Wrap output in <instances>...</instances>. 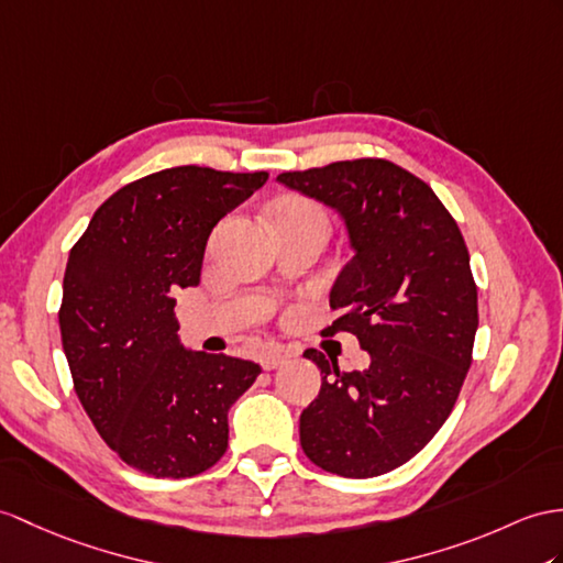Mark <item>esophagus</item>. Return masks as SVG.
<instances>
[{"mask_svg":"<svg viewBox=\"0 0 563 563\" xmlns=\"http://www.w3.org/2000/svg\"><path fill=\"white\" fill-rule=\"evenodd\" d=\"M291 355L294 353L289 349L274 346V349H267L263 355H260V363H263L265 369H274V367H279V365H284L286 361H289Z\"/></svg>","mask_w":563,"mask_h":563,"instance_id":"esophagus-1","label":"esophagus"}]
</instances>
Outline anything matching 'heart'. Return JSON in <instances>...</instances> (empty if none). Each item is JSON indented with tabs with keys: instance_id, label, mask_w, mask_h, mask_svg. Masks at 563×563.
<instances>
[{
	"instance_id": "1",
	"label": "heart",
	"mask_w": 563,
	"mask_h": 563,
	"mask_svg": "<svg viewBox=\"0 0 563 563\" xmlns=\"http://www.w3.org/2000/svg\"><path fill=\"white\" fill-rule=\"evenodd\" d=\"M269 219L277 229L306 227V229H318L324 236L329 231L327 210L318 200L306 198V196H286V198L274 200L269 205Z\"/></svg>"
}]
</instances>
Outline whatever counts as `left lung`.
<instances>
[{
	"label": "left lung",
	"mask_w": 563,
	"mask_h": 563,
	"mask_svg": "<svg viewBox=\"0 0 563 563\" xmlns=\"http://www.w3.org/2000/svg\"><path fill=\"white\" fill-rule=\"evenodd\" d=\"M277 181L344 217L355 255L329 294L339 318L322 334L351 332L369 353L361 373L303 353L322 387L300 413V446L341 477L389 473L442 428L473 363L477 286L463 234L422 178L382 157Z\"/></svg>",
	"instance_id": "left-lung-1"
}]
</instances>
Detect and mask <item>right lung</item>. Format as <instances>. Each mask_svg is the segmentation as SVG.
Here are the masks:
<instances>
[{
  "label": "right lung",
  "mask_w": 563,
  "mask_h": 563,
  "mask_svg": "<svg viewBox=\"0 0 563 563\" xmlns=\"http://www.w3.org/2000/svg\"><path fill=\"white\" fill-rule=\"evenodd\" d=\"M267 178L198 164L143 176L100 205L68 255L59 329L74 389L104 444L145 475L212 468L231 404L263 373L188 353L172 294L198 286L210 231Z\"/></svg>",
  "instance_id": "right-lung-1"
}]
</instances>
